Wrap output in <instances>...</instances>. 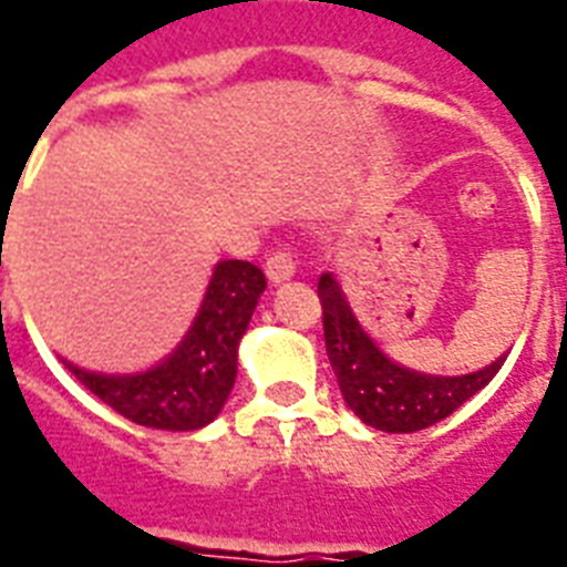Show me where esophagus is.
Wrapping results in <instances>:
<instances>
[{
  "label": "esophagus",
  "instance_id": "1",
  "mask_svg": "<svg viewBox=\"0 0 567 567\" xmlns=\"http://www.w3.org/2000/svg\"><path fill=\"white\" fill-rule=\"evenodd\" d=\"M265 274L270 282H285V279H291L297 274V261L288 249H274L265 261Z\"/></svg>",
  "mask_w": 567,
  "mask_h": 567
}]
</instances>
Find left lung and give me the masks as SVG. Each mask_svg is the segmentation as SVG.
Instances as JSON below:
<instances>
[{"mask_svg": "<svg viewBox=\"0 0 567 567\" xmlns=\"http://www.w3.org/2000/svg\"><path fill=\"white\" fill-rule=\"evenodd\" d=\"M318 297L323 309L327 355L341 394L347 405L373 430L417 432L444 421L480 388L488 385L506 362L497 359L467 377H426V373L405 371L379 353V347L353 318L332 274L320 276Z\"/></svg>", "mask_w": 567, "mask_h": 567, "instance_id": "obj_1", "label": "left lung"}]
</instances>
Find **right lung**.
<instances>
[{
	"label": "right lung",
	"instance_id": "add662e5",
	"mask_svg": "<svg viewBox=\"0 0 567 567\" xmlns=\"http://www.w3.org/2000/svg\"><path fill=\"white\" fill-rule=\"evenodd\" d=\"M265 288L267 279L256 265L220 261L194 327L167 362L135 377H102L73 364L66 368L91 394L128 421L153 430H199L217 417L235 385L238 341Z\"/></svg>",
	"mask_w": 567,
	"mask_h": 567
}]
</instances>
